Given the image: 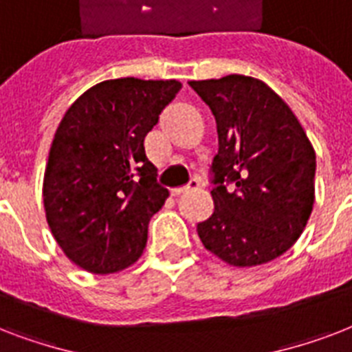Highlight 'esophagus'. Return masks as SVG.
<instances>
[{
	"label": "esophagus",
	"instance_id": "obj_1",
	"mask_svg": "<svg viewBox=\"0 0 352 352\" xmlns=\"http://www.w3.org/2000/svg\"><path fill=\"white\" fill-rule=\"evenodd\" d=\"M199 188V182L193 179L188 186H182V188H175V190H171V195L173 197H179V195H182V193H188V192H192V190H197Z\"/></svg>",
	"mask_w": 352,
	"mask_h": 352
}]
</instances>
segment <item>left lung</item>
I'll return each mask as SVG.
<instances>
[{
	"mask_svg": "<svg viewBox=\"0 0 352 352\" xmlns=\"http://www.w3.org/2000/svg\"><path fill=\"white\" fill-rule=\"evenodd\" d=\"M217 122L214 214L199 223L204 248L226 265L257 267L294 245L314 206L316 153L283 98L243 74L188 82ZM231 188H228V184Z\"/></svg>",
	"mask_w": 352,
	"mask_h": 352,
	"instance_id": "8db88e82",
	"label": "left lung"
}]
</instances>
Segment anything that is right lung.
Instances as JSON below:
<instances>
[{
    "label": "right lung",
    "mask_w": 352,
    "mask_h": 352,
    "mask_svg": "<svg viewBox=\"0 0 352 352\" xmlns=\"http://www.w3.org/2000/svg\"><path fill=\"white\" fill-rule=\"evenodd\" d=\"M181 87L177 80H106L63 115L43 175V208L58 246L87 272H120L142 256L149 219L168 199L144 138Z\"/></svg>",
    "instance_id": "obj_1"
}]
</instances>
